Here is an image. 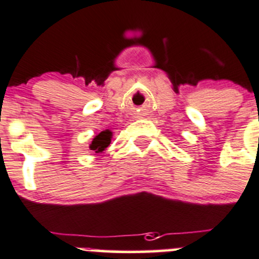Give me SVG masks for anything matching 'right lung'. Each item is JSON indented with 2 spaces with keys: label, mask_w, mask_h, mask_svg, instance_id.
<instances>
[{
  "label": "right lung",
  "mask_w": 259,
  "mask_h": 259,
  "mask_svg": "<svg viewBox=\"0 0 259 259\" xmlns=\"http://www.w3.org/2000/svg\"><path fill=\"white\" fill-rule=\"evenodd\" d=\"M112 139V132L111 130L106 129L104 132L99 133L97 135H95V138L92 139V143L90 144V149L95 153H104L107 149V147L110 145Z\"/></svg>",
  "instance_id": "right-lung-1"
}]
</instances>
